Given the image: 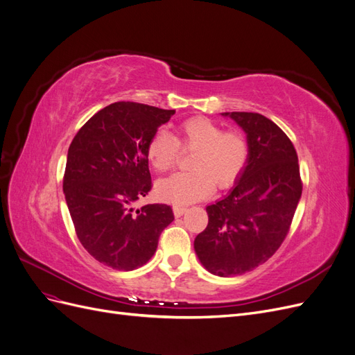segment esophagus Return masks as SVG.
I'll use <instances>...</instances> for the list:
<instances>
[{
  "label": "esophagus",
  "instance_id": "1",
  "mask_svg": "<svg viewBox=\"0 0 355 355\" xmlns=\"http://www.w3.org/2000/svg\"><path fill=\"white\" fill-rule=\"evenodd\" d=\"M173 211H175V216L179 218L182 216L187 211V207L185 206H179V204H176V206H173Z\"/></svg>",
  "mask_w": 355,
  "mask_h": 355
}]
</instances>
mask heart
Masks as SVG:
<instances>
[{
    "label": "heart",
    "instance_id": "obj_1",
    "mask_svg": "<svg viewBox=\"0 0 355 355\" xmlns=\"http://www.w3.org/2000/svg\"><path fill=\"white\" fill-rule=\"evenodd\" d=\"M184 153L194 171L173 175L157 185L158 196L175 204H188L209 197L214 185L220 189L234 185L249 163L250 145L240 130H222L206 116H191L178 127L176 139L157 132L146 145V157L157 171L173 168Z\"/></svg>",
    "mask_w": 355,
    "mask_h": 355
}]
</instances>
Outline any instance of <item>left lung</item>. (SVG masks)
I'll use <instances>...</instances> for the list:
<instances>
[{
    "instance_id": "1",
    "label": "left lung",
    "mask_w": 355,
    "mask_h": 355,
    "mask_svg": "<svg viewBox=\"0 0 355 355\" xmlns=\"http://www.w3.org/2000/svg\"><path fill=\"white\" fill-rule=\"evenodd\" d=\"M247 133L250 158L230 194L206 207L209 223L194 249L206 270L219 277L241 275L280 249L302 196L292 141L257 112H223Z\"/></svg>"
}]
</instances>
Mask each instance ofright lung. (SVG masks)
Instances as JSON below:
<instances>
[{
  "instance_id": "obj_1",
  "label": "right lung",
  "mask_w": 355,
  "mask_h": 355,
  "mask_svg": "<svg viewBox=\"0 0 355 355\" xmlns=\"http://www.w3.org/2000/svg\"><path fill=\"white\" fill-rule=\"evenodd\" d=\"M175 110L115 102L96 112L68 149L63 192L75 232L96 261L133 271L154 256L175 214L167 204L132 202L153 188L146 145Z\"/></svg>"
}]
</instances>
